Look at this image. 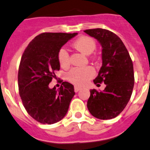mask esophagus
<instances>
[{
	"label": "esophagus",
	"mask_w": 150,
	"mask_h": 150,
	"mask_svg": "<svg viewBox=\"0 0 150 150\" xmlns=\"http://www.w3.org/2000/svg\"><path fill=\"white\" fill-rule=\"evenodd\" d=\"M74 89H75V92L77 93V92H78V91H79L80 89H81V88H80V87H78V86H75V88H74Z\"/></svg>",
	"instance_id": "esophagus-1"
}]
</instances>
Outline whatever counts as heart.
<instances>
[{
  "instance_id": "1",
  "label": "heart",
  "mask_w": 150,
  "mask_h": 150,
  "mask_svg": "<svg viewBox=\"0 0 150 150\" xmlns=\"http://www.w3.org/2000/svg\"><path fill=\"white\" fill-rule=\"evenodd\" d=\"M73 47L83 54L89 55L96 50V43L93 38L83 36L78 38L73 42ZM57 59L59 64L63 68H66L70 65V54L64 47L60 48L58 51ZM95 74V70L90 66L86 67H73L67 72V79L73 84L82 86L86 85Z\"/></svg>"
}]
</instances>
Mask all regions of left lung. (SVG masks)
Instances as JSON below:
<instances>
[{
    "instance_id": "left-lung-1",
    "label": "left lung",
    "mask_w": 150,
    "mask_h": 150,
    "mask_svg": "<svg viewBox=\"0 0 150 150\" xmlns=\"http://www.w3.org/2000/svg\"><path fill=\"white\" fill-rule=\"evenodd\" d=\"M84 32L97 39L102 46V66L94 83H104L103 91H90L88 111L99 119L116 117L130 100L134 85L132 60L121 39L107 29H93Z\"/></svg>"
}]
</instances>
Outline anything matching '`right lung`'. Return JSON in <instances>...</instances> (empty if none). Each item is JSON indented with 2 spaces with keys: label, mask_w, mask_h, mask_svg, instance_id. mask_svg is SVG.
Wrapping results in <instances>:
<instances>
[{
  "label": "right lung",
  "mask_w": 150,
  "mask_h": 150,
  "mask_svg": "<svg viewBox=\"0 0 150 150\" xmlns=\"http://www.w3.org/2000/svg\"><path fill=\"white\" fill-rule=\"evenodd\" d=\"M78 33H42L26 47L18 73L19 95L25 109L41 124H52L64 117L75 95L74 86L62 82L56 90L49 88L59 70V49Z\"/></svg>",
  "instance_id": "right-lung-1"
}]
</instances>
